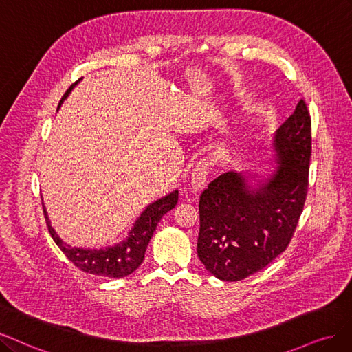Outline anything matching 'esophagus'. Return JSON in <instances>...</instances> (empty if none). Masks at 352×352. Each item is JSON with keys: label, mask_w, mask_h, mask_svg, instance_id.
<instances>
[{"label": "esophagus", "mask_w": 352, "mask_h": 352, "mask_svg": "<svg viewBox=\"0 0 352 352\" xmlns=\"http://www.w3.org/2000/svg\"><path fill=\"white\" fill-rule=\"evenodd\" d=\"M209 175V164L206 161L197 162L196 168L192 169L191 174V191L192 192H200L206 186V179Z\"/></svg>", "instance_id": "1"}]
</instances>
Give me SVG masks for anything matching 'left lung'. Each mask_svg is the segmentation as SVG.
I'll list each match as a JSON object with an SVG mask.
<instances>
[{
  "label": "left lung",
  "mask_w": 352,
  "mask_h": 352,
  "mask_svg": "<svg viewBox=\"0 0 352 352\" xmlns=\"http://www.w3.org/2000/svg\"><path fill=\"white\" fill-rule=\"evenodd\" d=\"M270 146L274 173H225L200 196L197 254L221 280L236 282L262 270L285 252L296 231L311 155V121L302 99Z\"/></svg>",
  "instance_id": "8db88e82"
}]
</instances>
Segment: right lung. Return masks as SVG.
I'll use <instances>...</instances> for the list:
<instances>
[{
  "label": "right lung",
  "instance_id": "add662e5",
  "mask_svg": "<svg viewBox=\"0 0 352 352\" xmlns=\"http://www.w3.org/2000/svg\"><path fill=\"white\" fill-rule=\"evenodd\" d=\"M80 82L77 80L70 86L65 95L61 98L58 108L63 105V102L70 95L73 87ZM178 201V190H174L169 195L155 200L149 206L140 213V217L135 219L131 230L122 241L108 245L105 248H83V247H72L67 244L63 238L55 232L52 228L51 221L48 218L47 208L43 205L45 219L51 236L54 238L55 244L61 248V252L69 257L72 262L82 269L86 274H92L105 278H124L131 275L138 269L144 258V253L147 244L156 230L157 222L162 219L164 214L175 208Z\"/></svg>",
  "mask_w": 352,
  "mask_h": 352
}]
</instances>
